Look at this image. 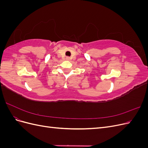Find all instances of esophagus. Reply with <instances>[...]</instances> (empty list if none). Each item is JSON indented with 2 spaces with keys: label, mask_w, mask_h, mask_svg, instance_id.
Here are the masks:
<instances>
[{
  "label": "esophagus",
  "mask_w": 148,
  "mask_h": 148,
  "mask_svg": "<svg viewBox=\"0 0 148 148\" xmlns=\"http://www.w3.org/2000/svg\"><path fill=\"white\" fill-rule=\"evenodd\" d=\"M66 60H70V57H66Z\"/></svg>",
  "instance_id": "esophagus-1"
}]
</instances>
